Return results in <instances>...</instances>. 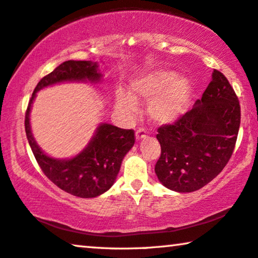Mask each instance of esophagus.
<instances>
[{
	"label": "esophagus",
	"instance_id": "esophagus-1",
	"mask_svg": "<svg viewBox=\"0 0 258 258\" xmlns=\"http://www.w3.org/2000/svg\"><path fill=\"white\" fill-rule=\"evenodd\" d=\"M146 136H147V133H146V130H145V128H138V130L136 131V138H137V140L143 139V138H145Z\"/></svg>",
	"mask_w": 258,
	"mask_h": 258
}]
</instances>
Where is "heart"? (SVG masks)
Instances as JSON below:
<instances>
[{
	"instance_id": "obj_1",
	"label": "heart",
	"mask_w": 258,
	"mask_h": 258,
	"mask_svg": "<svg viewBox=\"0 0 258 258\" xmlns=\"http://www.w3.org/2000/svg\"><path fill=\"white\" fill-rule=\"evenodd\" d=\"M130 89L135 98L152 101L150 113L160 124L172 121L182 113L191 92L187 79L176 78L174 72L162 70L139 76L131 82ZM117 105L126 112L137 108L136 99L124 91L117 92Z\"/></svg>"
}]
</instances>
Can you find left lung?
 <instances>
[{
	"label": "left lung",
	"mask_w": 258,
	"mask_h": 258,
	"mask_svg": "<svg viewBox=\"0 0 258 258\" xmlns=\"http://www.w3.org/2000/svg\"><path fill=\"white\" fill-rule=\"evenodd\" d=\"M241 122V106L226 76L213 79L194 107L173 124L161 125L157 139L161 154L158 179L169 189L189 193L206 186L231 158Z\"/></svg>",
	"instance_id": "left-lung-1"
}]
</instances>
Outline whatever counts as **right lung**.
I'll use <instances>...</instances> for the list:
<instances>
[{"label": "right lung", "instance_id": "right-lung-1", "mask_svg": "<svg viewBox=\"0 0 258 258\" xmlns=\"http://www.w3.org/2000/svg\"><path fill=\"white\" fill-rule=\"evenodd\" d=\"M97 63L88 60H67L43 77L32 92L25 112V133L36 161L48 179L61 190L79 198H96L113 184L122 159L136 141L133 130L103 124L91 143L81 154L70 160L49 158L35 143L30 131V107L36 92L48 85L65 81H98Z\"/></svg>", "mask_w": 258, "mask_h": 258}]
</instances>
